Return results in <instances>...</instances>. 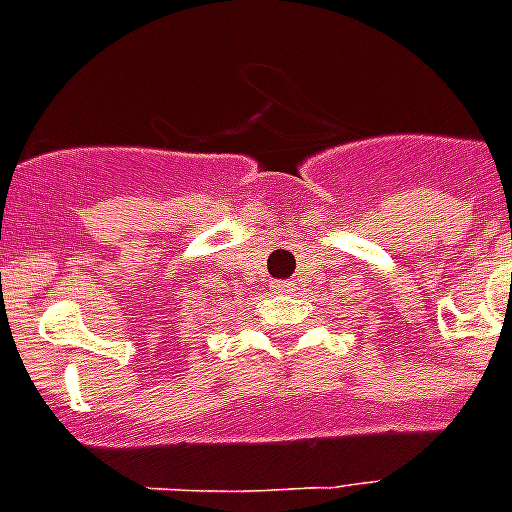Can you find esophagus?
I'll return each instance as SVG.
<instances>
[{
  "label": "esophagus",
  "mask_w": 512,
  "mask_h": 512,
  "mask_svg": "<svg viewBox=\"0 0 512 512\" xmlns=\"http://www.w3.org/2000/svg\"><path fill=\"white\" fill-rule=\"evenodd\" d=\"M272 293H293V282L287 280H274L272 282Z\"/></svg>",
  "instance_id": "obj_1"
}]
</instances>
